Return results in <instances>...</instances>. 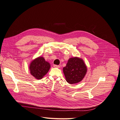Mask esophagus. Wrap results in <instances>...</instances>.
<instances>
[{"label":"esophagus","instance_id":"esophagus-1","mask_svg":"<svg viewBox=\"0 0 120 120\" xmlns=\"http://www.w3.org/2000/svg\"><path fill=\"white\" fill-rule=\"evenodd\" d=\"M53 67L54 68H60L59 65H54Z\"/></svg>","mask_w":120,"mask_h":120}]
</instances>
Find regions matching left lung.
<instances>
[{"instance_id": "obj_1", "label": "left lung", "mask_w": 120, "mask_h": 120, "mask_svg": "<svg viewBox=\"0 0 120 120\" xmlns=\"http://www.w3.org/2000/svg\"><path fill=\"white\" fill-rule=\"evenodd\" d=\"M67 82L69 84L79 83L85 77L87 67L83 60L78 57L70 58L66 66L63 68Z\"/></svg>"}]
</instances>
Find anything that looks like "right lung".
Here are the masks:
<instances>
[{"instance_id":"add662e5","label":"right lung","mask_w":120,"mask_h":120,"mask_svg":"<svg viewBox=\"0 0 120 120\" xmlns=\"http://www.w3.org/2000/svg\"><path fill=\"white\" fill-rule=\"evenodd\" d=\"M50 67V64L43 57L40 56L31 62L29 70L32 75L37 79L40 80L47 73Z\"/></svg>"}]
</instances>
